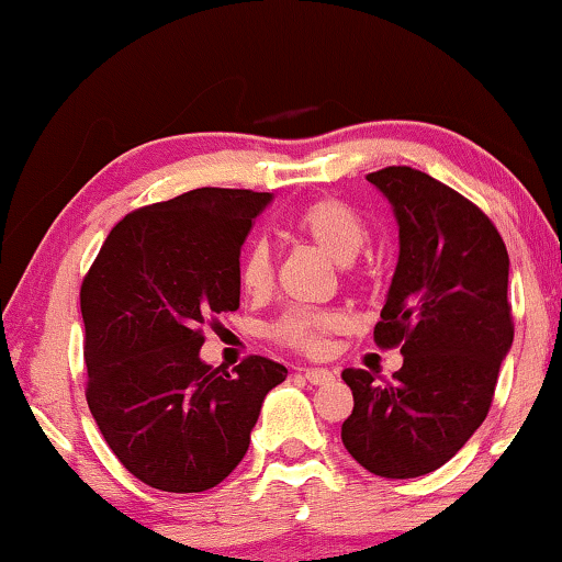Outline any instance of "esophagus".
<instances>
[{
  "mask_svg": "<svg viewBox=\"0 0 562 562\" xmlns=\"http://www.w3.org/2000/svg\"><path fill=\"white\" fill-rule=\"evenodd\" d=\"M304 379L312 383V386H329L335 381V373L327 371V368H306Z\"/></svg>",
  "mask_w": 562,
  "mask_h": 562,
  "instance_id": "esophagus-1",
  "label": "esophagus"
}]
</instances>
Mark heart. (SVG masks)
I'll return each instance as SVG.
<instances>
[{"mask_svg": "<svg viewBox=\"0 0 562 562\" xmlns=\"http://www.w3.org/2000/svg\"><path fill=\"white\" fill-rule=\"evenodd\" d=\"M291 233L302 237L304 243L325 252L337 266H348L358 258L366 245V225L356 212L337 199H317L310 202L302 212L291 220ZM240 286L245 294L263 296L273 283L271 250L266 243H252L243 252ZM348 327V317L335 310H291L273 327V337L289 348L304 352H322L327 337Z\"/></svg>", "mask_w": 562, "mask_h": 562, "instance_id": "1", "label": "heart"}]
</instances>
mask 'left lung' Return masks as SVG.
Returning <instances> with one entry per match:
<instances>
[{"label":"left lung","instance_id":"1","mask_svg":"<svg viewBox=\"0 0 562 562\" xmlns=\"http://www.w3.org/2000/svg\"><path fill=\"white\" fill-rule=\"evenodd\" d=\"M398 225V260L381 322V348L402 345L394 383L342 371L352 414L342 445L366 471L417 479L448 463L486 419L514 325L509 252L486 214L409 166L368 173Z\"/></svg>","mask_w":562,"mask_h":562}]
</instances>
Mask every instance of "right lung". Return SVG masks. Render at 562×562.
I'll use <instances>...</instances> for the list:
<instances>
[{
  "label": "right lung",
  "mask_w": 562,
  "mask_h": 562,
  "mask_svg": "<svg viewBox=\"0 0 562 562\" xmlns=\"http://www.w3.org/2000/svg\"><path fill=\"white\" fill-rule=\"evenodd\" d=\"M273 194L194 189L112 227L81 283L87 402L135 479L171 494L214 488L250 445L286 368L250 356L212 368L204 322L240 306V248Z\"/></svg>",
  "instance_id": "obj_1"
}]
</instances>
